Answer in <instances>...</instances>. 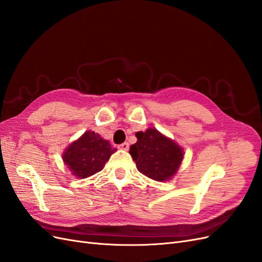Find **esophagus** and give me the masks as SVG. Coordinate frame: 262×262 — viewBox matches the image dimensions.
Returning <instances> with one entry per match:
<instances>
[{
    "instance_id": "esophagus-1",
    "label": "esophagus",
    "mask_w": 262,
    "mask_h": 262,
    "mask_svg": "<svg viewBox=\"0 0 262 262\" xmlns=\"http://www.w3.org/2000/svg\"><path fill=\"white\" fill-rule=\"evenodd\" d=\"M118 148L123 149V150L129 149V143H128V142H124V143H122V144H119V145H118Z\"/></svg>"
}]
</instances>
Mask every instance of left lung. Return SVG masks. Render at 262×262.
I'll use <instances>...</instances> for the list:
<instances>
[{
    "mask_svg": "<svg viewBox=\"0 0 262 262\" xmlns=\"http://www.w3.org/2000/svg\"><path fill=\"white\" fill-rule=\"evenodd\" d=\"M138 141L129 153L140 172L156 181L167 180L175 175L184 158V152L175 142L156 129L138 132Z\"/></svg>",
    "mask_w": 262,
    "mask_h": 262,
    "instance_id": "left-lung-1",
    "label": "left lung"
}]
</instances>
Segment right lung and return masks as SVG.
Returning a JSON list of instances; mask_svg holds the SVG:
<instances>
[{
	"label": "right lung",
	"mask_w": 262,
	"mask_h": 262,
	"mask_svg": "<svg viewBox=\"0 0 262 262\" xmlns=\"http://www.w3.org/2000/svg\"><path fill=\"white\" fill-rule=\"evenodd\" d=\"M114 152L107 140L93 131H87L66 149L63 161L74 176L87 178L100 171Z\"/></svg>",
	"instance_id": "1"
}]
</instances>
